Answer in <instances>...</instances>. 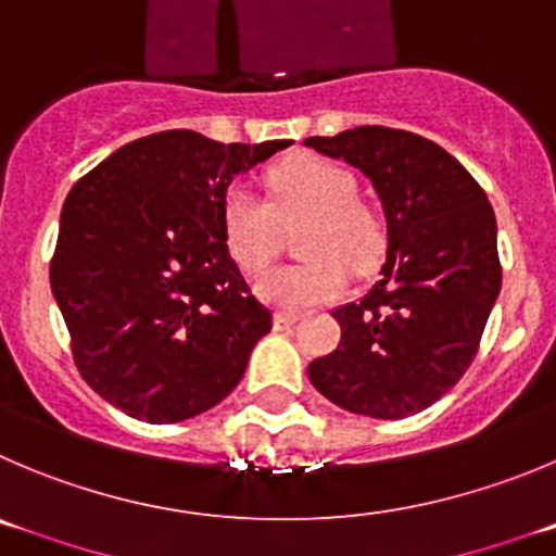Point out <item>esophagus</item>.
I'll list each match as a JSON object with an SVG mask.
<instances>
[{"label":"esophagus","instance_id":"esophagus-1","mask_svg":"<svg viewBox=\"0 0 556 556\" xmlns=\"http://www.w3.org/2000/svg\"><path fill=\"white\" fill-rule=\"evenodd\" d=\"M295 320H299V315L295 313H277L274 315V329H288V326H293Z\"/></svg>","mask_w":556,"mask_h":556}]
</instances>
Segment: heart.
Returning <instances> with one entry per match:
<instances>
[{"label":"heart","mask_w":556,"mask_h":556,"mask_svg":"<svg viewBox=\"0 0 556 556\" xmlns=\"http://www.w3.org/2000/svg\"><path fill=\"white\" fill-rule=\"evenodd\" d=\"M263 200L232 186L222 200V236L236 266L261 274L282 243V225L307 219L299 236L304 261L274 268L257 282L266 302L304 309L340 299L356 274L370 271L383 252V225L370 205L356 200V178L324 155H295L268 173Z\"/></svg>","instance_id":"heart-1"}]
</instances>
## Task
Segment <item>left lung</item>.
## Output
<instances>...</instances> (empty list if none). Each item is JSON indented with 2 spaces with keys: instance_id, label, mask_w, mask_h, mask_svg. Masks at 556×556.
Returning a JSON list of instances; mask_svg holds the SVG:
<instances>
[{
  "instance_id": "obj_1",
  "label": "left lung",
  "mask_w": 556,
  "mask_h": 556,
  "mask_svg": "<svg viewBox=\"0 0 556 556\" xmlns=\"http://www.w3.org/2000/svg\"><path fill=\"white\" fill-rule=\"evenodd\" d=\"M307 148L362 169L387 216V261L362 302L337 307L340 345L309 362L334 406L376 419L422 412L460 381L502 288L489 197L419 134L359 126Z\"/></svg>"
}]
</instances>
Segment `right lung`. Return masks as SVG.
<instances>
[{"label": "right lung", "instance_id": "add662e5", "mask_svg": "<svg viewBox=\"0 0 556 556\" xmlns=\"http://www.w3.org/2000/svg\"><path fill=\"white\" fill-rule=\"evenodd\" d=\"M288 144L173 128L123 144L67 191L51 293L81 378L128 417L167 425L214 408L271 331L227 252L222 200Z\"/></svg>", "mask_w": 556, "mask_h": 556}]
</instances>
